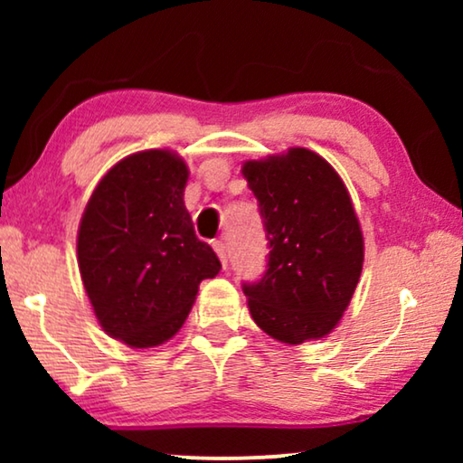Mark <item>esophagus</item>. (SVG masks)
<instances>
[{
  "label": "esophagus",
  "instance_id": "obj_1",
  "mask_svg": "<svg viewBox=\"0 0 463 463\" xmlns=\"http://www.w3.org/2000/svg\"><path fill=\"white\" fill-rule=\"evenodd\" d=\"M213 249H214V252H217L221 265H223V268H227V261H230V257H227V246H225L223 240H214Z\"/></svg>",
  "mask_w": 463,
  "mask_h": 463
}]
</instances>
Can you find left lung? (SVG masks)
Masks as SVG:
<instances>
[{
    "instance_id": "1",
    "label": "left lung",
    "mask_w": 463,
    "mask_h": 463,
    "mask_svg": "<svg viewBox=\"0 0 463 463\" xmlns=\"http://www.w3.org/2000/svg\"><path fill=\"white\" fill-rule=\"evenodd\" d=\"M268 236V269L244 284L249 312L282 344L322 339L350 306L364 261L352 198L325 157L306 147L242 166Z\"/></svg>"
}]
</instances>
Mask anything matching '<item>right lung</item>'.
Here are the masks:
<instances>
[{
  "mask_svg": "<svg viewBox=\"0 0 463 463\" xmlns=\"http://www.w3.org/2000/svg\"><path fill=\"white\" fill-rule=\"evenodd\" d=\"M187 179V164L173 151H138L99 181L81 214L78 265L86 295L103 331L130 347L173 337L200 282L221 269L194 232L183 202Z\"/></svg>",
  "mask_w": 463,
  "mask_h": 463,
  "instance_id": "right-lung-1",
  "label": "right lung"
}]
</instances>
